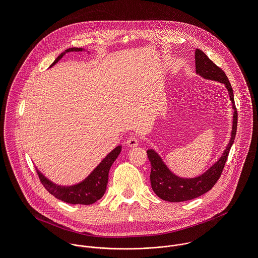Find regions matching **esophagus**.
<instances>
[{
	"label": "esophagus",
	"mask_w": 258,
	"mask_h": 258,
	"mask_svg": "<svg viewBox=\"0 0 258 258\" xmlns=\"http://www.w3.org/2000/svg\"><path fill=\"white\" fill-rule=\"evenodd\" d=\"M138 144H139V140H138V138L135 137V136H132V137H130V138L126 140V145H127L128 147H136V146H138Z\"/></svg>",
	"instance_id": "1"
}]
</instances>
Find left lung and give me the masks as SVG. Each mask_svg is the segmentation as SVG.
Instances as JSON below:
<instances>
[{
	"label": "left lung",
	"instance_id": "8db88e82",
	"mask_svg": "<svg viewBox=\"0 0 258 258\" xmlns=\"http://www.w3.org/2000/svg\"><path fill=\"white\" fill-rule=\"evenodd\" d=\"M196 73L206 80L223 83L230 95V99L234 109V119L232 128V138L227 146L225 152L206 172L194 178H182L173 174L162 161L161 157L152 149L147 151L149 161L151 162L150 180L154 193L162 200L169 202H182L195 199L209 190L215 185L222 175L223 169L227 162L231 147L235 141L238 123V113L234 100V93L225 71L216 66L204 52L199 49L195 51Z\"/></svg>",
	"mask_w": 258,
	"mask_h": 258
}]
</instances>
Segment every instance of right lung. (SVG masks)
Returning <instances> with one entry per match:
<instances>
[{"label":"right lung","mask_w":258,"mask_h":258,"mask_svg":"<svg viewBox=\"0 0 258 258\" xmlns=\"http://www.w3.org/2000/svg\"><path fill=\"white\" fill-rule=\"evenodd\" d=\"M83 51L82 48H69L65 50L62 54H60L55 61L52 63L50 67L55 65L64 55L68 52H80ZM121 151V146H117L115 149L110 152L101 163L92 171V173L82 182L75 186L62 187L58 186L56 183L49 180L46 176H44L38 169L39 178L45 189L52 194L57 199L64 201L70 204H82V205H90L101 199L106 191L107 182H108V173L110 167L113 164L117 156Z\"/></svg>","instance_id":"obj_1"}]
</instances>
